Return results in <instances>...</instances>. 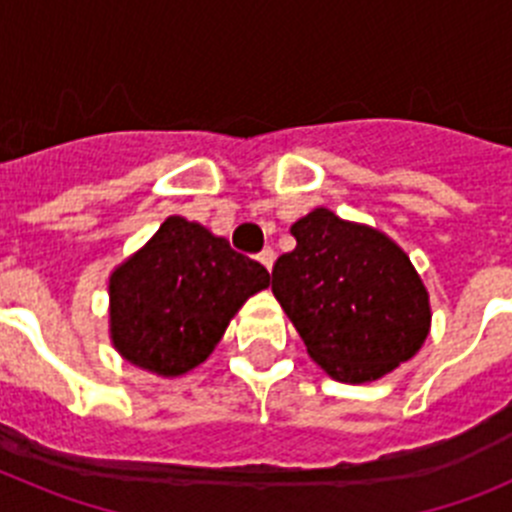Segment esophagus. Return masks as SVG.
I'll return each instance as SVG.
<instances>
[{
	"label": "esophagus",
	"instance_id": "1",
	"mask_svg": "<svg viewBox=\"0 0 512 512\" xmlns=\"http://www.w3.org/2000/svg\"><path fill=\"white\" fill-rule=\"evenodd\" d=\"M274 259H277V256H274V251H271V248H264V251L259 253V264L264 266L266 271H271V266H274Z\"/></svg>",
	"mask_w": 512,
	"mask_h": 512
}]
</instances>
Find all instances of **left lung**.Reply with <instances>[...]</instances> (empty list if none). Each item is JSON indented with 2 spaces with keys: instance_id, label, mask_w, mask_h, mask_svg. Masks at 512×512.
<instances>
[{
  "instance_id": "1",
  "label": "left lung",
  "mask_w": 512,
  "mask_h": 512,
  "mask_svg": "<svg viewBox=\"0 0 512 512\" xmlns=\"http://www.w3.org/2000/svg\"><path fill=\"white\" fill-rule=\"evenodd\" d=\"M289 230L297 246L274 264L271 292L310 359L346 384L374 382L413 359L431 330V302L408 253L325 207Z\"/></svg>"
}]
</instances>
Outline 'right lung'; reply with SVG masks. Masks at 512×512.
Returning <instances> with one entry per match:
<instances>
[{
  "mask_svg": "<svg viewBox=\"0 0 512 512\" xmlns=\"http://www.w3.org/2000/svg\"><path fill=\"white\" fill-rule=\"evenodd\" d=\"M266 287L259 261L171 215L110 274V338L130 364L179 377L215 351L230 318Z\"/></svg>",
  "mask_w": 512,
  "mask_h": 512,
  "instance_id": "add662e5",
  "label": "right lung"
}]
</instances>
